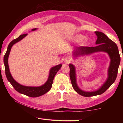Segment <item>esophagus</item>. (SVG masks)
<instances>
[{
  "instance_id": "1",
  "label": "esophagus",
  "mask_w": 123,
  "mask_h": 123,
  "mask_svg": "<svg viewBox=\"0 0 123 123\" xmlns=\"http://www.w3.org/2000/svg\"><path fill=\"white\" fill-rule=\"evenodd\" d=\"M71 61V59L69 56H67L64 59V62L66 64H69Z\"/></svg>"
}]
</instances>
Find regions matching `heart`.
Masks as SVG:
<instances>
[{
	"instance_id": "1",
	"label": "heart",
	"mask_w": 123,
	"mask_h": 123,
	"mask_svg": "<svg viewBox=\"0 0 123 123\" xmlns=\"http://www.w3.org/2000/svg\"><path fill=\"white\" fill-rule=\"evenodd\" d=\"M83 36L82 35H78L77 36H75V37L74 38V41H77V42H78V41H80L81 40H82V38H83ZM86 41L85 40H84V41H83V42H85Z\"/></svg>"
}]
</instances>
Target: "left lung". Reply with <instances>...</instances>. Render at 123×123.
Listing matches in <instances>:
<instances>
[{
    "instance_id": "8db88e82",
    "label": "left lung",
    "mask_w": 123,
    "mask_h": 123,
    "mask_svg": "<svg viewBox=\"0 0 123 123\" xmlns=\"http://www.w3.org/2000/svg\"><path fill=\"white\" fill-rule=\"evenodd\" d=\"M95 33L97 36V39L96 42V44L97 45L95 47H77L74 50V55L76 57L79 55H83L84 54H90L97 52H105L107 53L110 57L111 63L108 69V78L106 82L100 88L95 91L86 92L81 90L77 84L75 67L72 64H69L70 68V78L72 87L77 93L84 97L99 95L105 92L115 81L121 62V57L118 47L116 43L109 39L103 33L96 31Z\"/></svg>"
}]
</instances>
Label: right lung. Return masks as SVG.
I'll return each instance as SVG.
<instances>
[{
	"instance_id": "right-lung-1",
	"label": "right lung",
	"mask_w": 123,
	"mask_h": 123,
	"mask_svg": "<svg viewBox=\"0 0 123 123\" xmlns=\"http://www.w3.org/2000/svg\"><path fill=\"white\" fill-rule=\"evenodd\" d=\"M36 28H34L32 31H35ZM27 34H24L20 35L18 38L12 40L10 42L7 48V50L6 54H5L4 57V63L5 64V74L7 77V80L8 81L11 83L12 87L15 88V89L18 91V92L20 93L24 94L25 95L31 97H37L43 95L44 94L48 92V91L51 89L52 83H53L54 78L55 75L56 74L57 72L59 71L60 69L61 68L62 65L59 64L57 66L52 67L49 71V75L48 79L45 82V84L40 86V87H28V86H24L20 85L19 83L17 82L16 81L13 79L12 76L10 72L9 71L8 62V59L10 52V49L12 47L14 44L20 41L23 38H24Z\"/></svg>"
}]
</instances>
